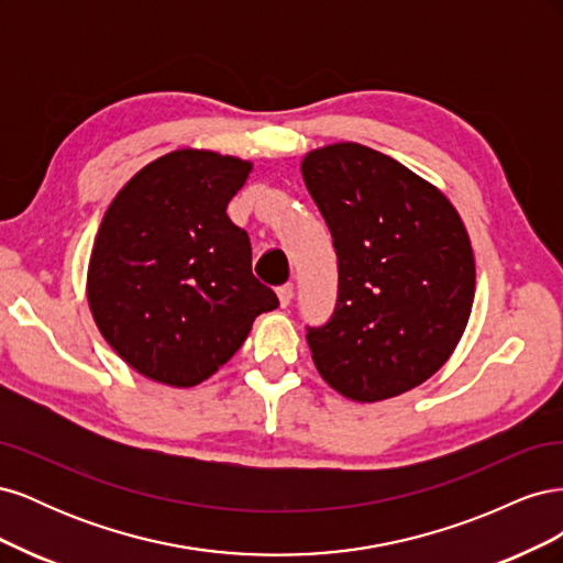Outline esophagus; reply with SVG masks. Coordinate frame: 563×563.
<instances>
[{"mask_svg": "<svg viewBox=\"0 0 563 563\" xmlns=\"http://www.w3.org/2000/svg\"><path fill=\"white\" fill-rule=\"evenodd\" d=\"M277 298H279V305L282 308H288L294 300V284H284L277 288Z\"/></svg>", "mask_w": 563, "mask_h": 563, "instance_id": "obj_1", "label": "esophagus"}]
</instances>
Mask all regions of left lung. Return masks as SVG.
<instances>
[{
	"instance_id": "8db88e82",
	"label": "left lung",
	"mask_w": 563,
	"mask_h": 563,
	"mask_svg": "<svg viewBox=\"0 0 563 563\" xmlns=\"http://www.w3.org/2000/svg\"><path fill=\"white\" fill-rule=\"evenodd\" d=\"M300 174L338 253V302L308 329L319 376L373 404L422 385L449 362L474 302V253L449 197L360 143L317 147Z\"/></svg>"
}]
</instances>
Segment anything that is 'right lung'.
<instances>
[{"label":"right lung","mask_w":563,"mask_h":563,"mask_svg":"<svg viewBox=\"0 0 563 563\" xmlns=\"http://www.w3.org/2000/svg\"><path fill=\"white\" fill-rule=\"evenodd\" d=\"M253 164L183 147L135 174L100 220L87 298L108 345L141 376L195 387L242 347L279 300L251 272L228 216Z\"/></svg>","instance_id":"add662e5"}]
</instances>
